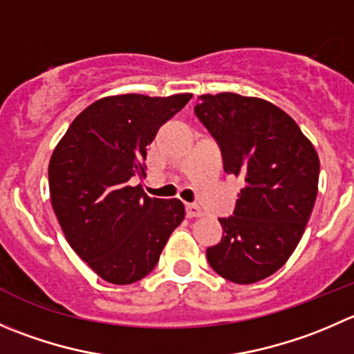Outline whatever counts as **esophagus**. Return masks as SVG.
Wrapping results in <instances>:
<instances>
[{
	"label": "esophagus",
	"instance_id": "esophagus-1",
	"mask_svg": "<svg viewBox=\"0 0 354 354\" xmlns=\"http://www.w3.org/2000/svg\"><path fill=\"white\" fill-rule=\"evenodd\" d=\"M187 214L188 218H201L204 212H202V209L197 204H187Z\"/></svg>",
	"mask_w": 354,
	"mask_h": 354
}]
</instances>
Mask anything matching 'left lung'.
I'll use <instances>...</instances> for the list:
<instances>
[{
	"instance_id": "left-lung-1",
	"label": "left lung",
	"mask_w": 354,
	"mask_h": 354,
	"mask_svg": "<svg viewBox=\"0 0 354 354\" xmlns=\"http://www.w3.org/2000/svg\"><path fill=\"white\" fill-rule=\"evenodd\" d=\"M195 115L219 145L223 167L242 176L233 216L219 218L211 268L233 283L273 275L299 243L318 194L320 160L310 140L277 105L236 93L202 95Z\"/></svg>"
}]
</instances>
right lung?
Wrapping results in <instances>:
<instances>
[{"mask_svg": "<svg viewBox=\"0 0 354 354\" xmlns=\"http://www.w3.org/2000/svg\"><path fill=\"white\" fill-rule=\"evenodd\" d=\"M190 98H100L72 121L53 150V211L68 245L105 282L128 286L149 275L185 219L183 202L149 197L135 181L145 176L147 147Z\"/></svg>", "mask_w": 354, "mask_h": 354, "instance_id": "1", "label": "right lung"}]
</instances>
